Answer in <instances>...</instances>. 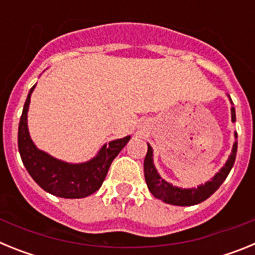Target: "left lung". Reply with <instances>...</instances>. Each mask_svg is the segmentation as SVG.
Segmentation results:
<instances>
[{
  "label": "left lung",
  "instance_id": "1",
  "mask_svg": "<svg viewBox=\"0 0 255 255\" xmlns=\"http://www.w3.org/2000/svg\"><path fill=\"white\" fill-rule=\"evenodd\" d=\"M233 103V102H231ZM231 119L233 123L236 121L235 107H231ZM235 138H238V134L235 132ZM236 152H238V140L234 143L233 150L230 154L229 159L225 163V166L213 176L211 181H207L204 185H199L197 189H181L177 186L171 185L170 182L164 181L158 175L153 164V149L148 144V152L145 158H144V177L147 182L148 189L157 199H161L162 202L173 206H194V204L202 203L206 199H208L216 190L221 186V184L226 180L227 175L230 173L235 163Z\"/></svg>",
  "mask_w": 255,
  "mask_h": 255
}]
</instances>
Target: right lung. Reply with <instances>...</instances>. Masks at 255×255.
Listing matches in <instances>:
<instances>
[{
	"mask_svg": "<svg viewBox=\"0 0 255 255\" xmlns=\"http://www.w3.org/2000/svg\"><path fill=\"white\" fill-rule=\"evenodd\" d=\"M34 88L35 85L29 91L17 132L20 157L26 171L40 188L56 197L76 199L93 194L102 186L112 161L128 144L130 136L128 135L123 139L105 144L94 158L84 163H67L53 158L43 150L38 149L29 135L26 119Z\"/></svg>",
	"mask_w": 255,
	"mask_h": 255,
	"instance_id": "obj_1",
	"label": "right lung"
}]
</instances>
